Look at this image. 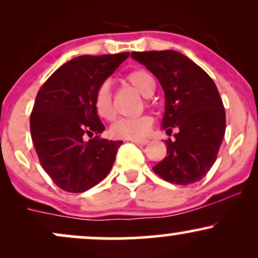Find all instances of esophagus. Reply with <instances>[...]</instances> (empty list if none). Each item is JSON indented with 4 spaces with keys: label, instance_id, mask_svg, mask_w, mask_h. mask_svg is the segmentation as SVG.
<instances>
[{
    "label": "esophagus",
    "instance_id": "34e87169",
    "mask_svg": "<svg viewBox=\"0 0 258 258\" xmlns=\"http://www.w3.org/2000/svg\"><path fill=\"white\" fill-rule=\"evenodd\" d=\"M132 142L138 144V146H146V144L149 143V141H147V139H132Z\"/></svg>",
    "mask_w": 258,
    "mask_h": 258
}]
</instances>
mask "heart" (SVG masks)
Returning a JSON list of instances; mask_svg holds the SVG:
<instances>
[{
    "instance_id": "b5f03b06",
    "label": "heart",
    "mask_w": 258,
    "mask_h": 258,
    "mask_svg": "<svg viewBox=\"0 0 258 258\" xmlns=\"http://www.w3.org/2000/svg\"><path fill=\"white\" fill-rule=\"evenodd\" d=\"M126 81L137 90L142 96L150 97L155 92V79L149 72L144 69H136L128 73ZM94 108L97 114L102 119L110 121L114 119V108H112V97L110 86L108 82H103L98 86L94 93ZM153 126V119L149 115L144 114L137 117H122L115 121L111 126L110 132L115 138L121 139H139L149 133Z\"/></svg>"
}]
</instances>
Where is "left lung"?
<instances>
[{"label":"left lung","mask_w":258,"mask_h":258,"mask_svg":"<svg viewBox=\"0 0 258 258\" xmlns=\"http://www.w3.org/2000/svg\"><path fill=\"white\" fill-rule=\"evenodd\" d=\"M158 78L165 92L162 127L174 139L165 141L167 155L153 167L166 182L186 185L206 176L217 159L226 132V111L214 80L176 51L132 52Z\"/></svg>","instance_id":"8db88e82"}]
</instances>
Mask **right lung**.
Returning <instances> with one entry per match:
<instances>
[{
  "instance_id": "add662e5",
  "label": "right lung",
  "mask_w": 258,
  "mask_h": 258,
  "mask_svg": "<svg viewBox=\"0 0 258 258\" xmlns=\"http://www.w3.org/2000/svg\"><path fill=\"white\" fill-rule=\"evenodd\" d=\"M128 55H80L55 70L37 92L31 139L41 166L61 190L82 193L110 172L122 142L100 138L104 125L94 93ZM86 135L95 137L86 142Z\"/></svg>"
}]
</instances>
